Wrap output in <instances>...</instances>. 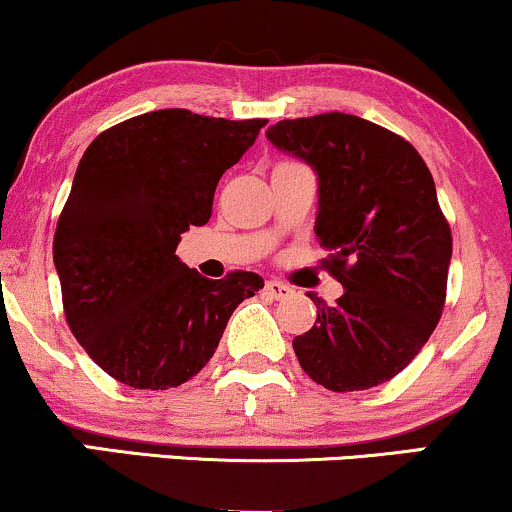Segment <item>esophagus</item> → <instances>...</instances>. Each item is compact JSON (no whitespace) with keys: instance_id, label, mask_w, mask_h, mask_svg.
<instances>
[{"instance_id":"1","label":"esophagus","mask_w":512,"mask_h":512,"mask_svg":"<svg viewBox=\"0 0 512 512\" xmlns=\"http://www.w3.org/2000/svg\"><path fill=\"white\" fill-rule=\"evenodd\" d=\"M264 293L272 296L274 301H284V298H289L293 291L286 284H281V281H267V284H264Z\"/></svg>"}]
</instances>
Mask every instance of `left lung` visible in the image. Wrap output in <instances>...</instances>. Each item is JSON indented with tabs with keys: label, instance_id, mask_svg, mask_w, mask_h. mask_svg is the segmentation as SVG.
Returning <instances> with one entry per match:
<instances>
[{
	"label": "left lung",
	"instance_id": "8db88e82",
	"mask_svg": "<svg viewBox=\"0 0 512 512\" xmlns=\"http://www.w3.org/2000/svg\"><path fill=\"white\" fill-rule=\"evenodd\" d=\"M317 173L315 236L344 296L317 305L293 339L298 363L332 392L368 390L407 368L445 305L452 236L436 182L407 139L363 117L325 113L267 129Z\"/></svg>",
	"mask_w": 512,
	"mask_h": 512
}]
</instances>
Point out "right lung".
I'll return each mask as SVG.
<instances>
[{
    "label": "right lung",
    "mask_w": 512,
    "mask_h": 512,
    "mask_svg": "<svg viewBox=\"0 0 512 512\" xmlns=\"http://www.w3.org/2000/svg\"><path fill=\"white\" fill-rule=\"evenodd\" d=\"M267 120L168 108L98 134L76 168L52 260L69 330L105 373L168 390L214 356L228 317L264 286L255 272L211 281L175 255L211 219L221 175Z\"/></svg>",
    "instance_id": "right-lung-1"
}]
</instances>
